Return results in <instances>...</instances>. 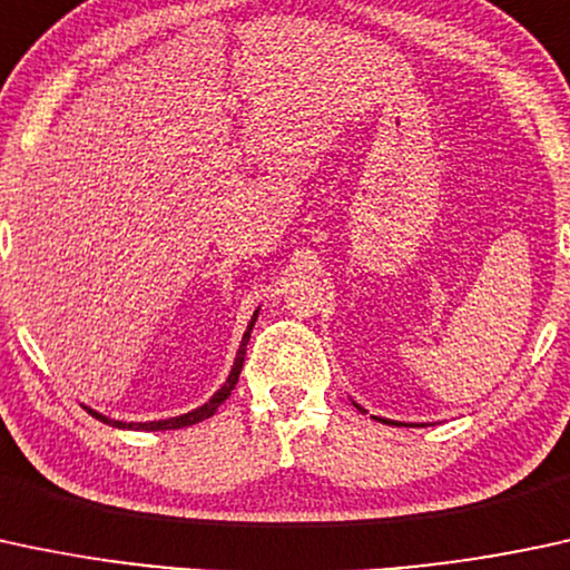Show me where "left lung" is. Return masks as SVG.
<instances>
[{
    "label": "left lung",
    "mask_w": 570,
    "mask_h": 570,
    "mask_svg": "<svg viewBox=\"0 0 570 570\" xmlns=\"http://www.w3.org/2000/svg\"><path fill=\"white\" fill-rule=\"evenodd\" d=\"M357 409H361V406H357ZM382 423H387V420H382Z\"/></svg>",
    "instance_id": "left-lung-1"
}]
</instances>
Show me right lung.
I'll list each match as a JSON object with an SVG mask.
<instances>
[{"label": "right lung", "instance_id": "obj_1", "mask_svg": "<svg viewBox=\"0 0 570 570\" xmlns=\"http://www.w3.org/2000/svg\"><path fill=\"white\" fill-rule=\"evenodd\" d=\"M255 320H258V309H255V315H253V320H250V325H247V331H245V336H242V344H239V353H236V361H234V366H232V374H228V380L223 382V387L217 390V393L213 395V399L207 401V404L204 406H199V409H194V412H188V414H180V417H169V420H153V423H120V420H110V417H105V414H99V412H94V409H88V414H91V417H96V420H101V423H107V425H112V428H134V431H175V428H188V425H196V423H202V420H207V417H213V414L217 412V406L223 404V401L228 399V395H232V390L236 387V382H239V371H242V366H245V353H247V342H250V331H253V325H255Z\"/></svg>", "mask_w": 570, "mask_h": 570}]
</instances>
